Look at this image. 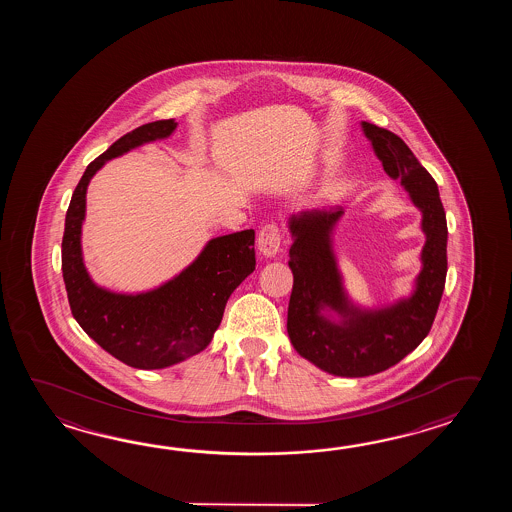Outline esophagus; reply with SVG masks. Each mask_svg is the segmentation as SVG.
<instances>
[{
  "label": "esophagus",
  "mask_w": 512,
  "mask_h": 512,
  "mask_svg": "<svg viewBox=\"0 0 512 512\" xmlns=\"http://www.w3.org/2000/svg\"><path fill=\"white\" fill-rule=\"evenodd\" d=\"M258 249H260L263 256L267 258H274L280 252V245H282V230L278 225H265L258 234Z\"/></svg>",
  "instance_id": "34e87169"
}]
</instances>
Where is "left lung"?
<instances>
[{"label": "left lung", "instance_id": "left-lung-1", "mask_svg": "<svg viewBox=\"0 0 512 512\" xmlns=\"http://www.w3.org/2000/svg\"><path fill=\"white\" fill-rule=\"evenodd\" d=\"M384 172L399 179L415 207L423 212V269L412 296L375 311L349 302L342 287L331 234L344 208L311 210L293 216L289 267L294 283L287 333L294 349L320 370L340 377H368L395 366L430 333L446 280L445 208L434 177L417 161L406 142L392 131L362 122ZM324 310L341 316L331 321Z\"/></svg>", "mask_w": 512, "mask_h": 512}]
</instances>
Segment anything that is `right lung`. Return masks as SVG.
I'll return each instance as SVG.
<instances>
[{
    "label": "right lung",
    "mask_w": 512,
    "mask_h": 512,
    "mask_svg": "<svg viewBox=\"0 0 512 512\" xmlns=\"http://www.w3.org/2000/svg\"><path fill=\"white\" fill-rule=\"evenodd\" d=\"M175 128L174 119L139 126L89 163L67 208L62 240V272L75 320L100 348L139 370H161L207 348L230 294L256 267L254 230L249 229L208 241L192 265L148 293H111L89 278L80 234L91 177L109 159L164 139Z\"/></svg>",
    "instance_id": "obj_1"
}]
</instances>
